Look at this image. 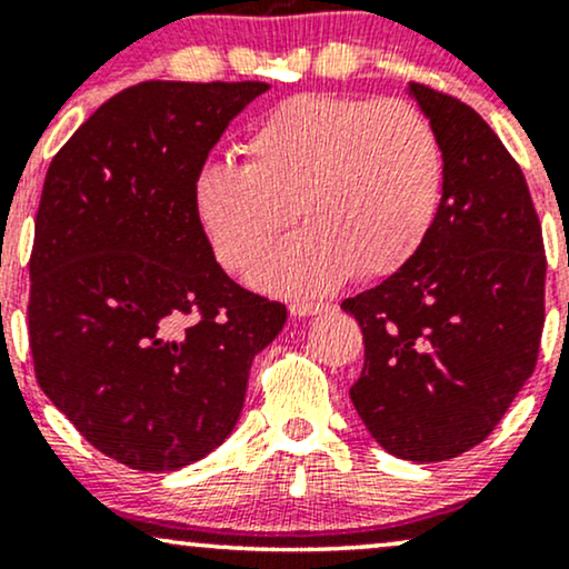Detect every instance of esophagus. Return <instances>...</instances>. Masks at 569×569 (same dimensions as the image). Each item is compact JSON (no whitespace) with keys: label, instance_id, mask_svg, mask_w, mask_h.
Segmentation results:
<instances>
[{"label":"esophagus","instance_id":"1","mask_svg":"<svg viewBox=\"0 0 569 569\" xmlns=\"http://www.w3.org/2000/svg\"><path fill=\"white\" fill-rule=\"evenodd\" d=\"M331 305L329 302H291L289 312L293 318H310V316H323L329 312Z\"/></svg>","mask_w":569,"mask_h":569}]
</instances>
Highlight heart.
Returning a JSON list of instances; mask_svg holds the SVG:
<instances>
[{
    "label": "heart",
    "mask_w": 569,
    "mask_h": 569,
    "mask_svg": "<svg viewBox=\"0 0 569 569\" xmlns=\"http://www.w3.org/2000/svg\"><path fill=\"white\" fill-rule=\"evenodd\" d=\"M243 166L208 162L192 206L227 270L246 272L289 224L305 227L253 272L259 289L321 293L352 270L382 278L420 251L441 202L436 130L403 101L293 96L246 133Z\"/></svg>",
    "instance_id": "b5f03b06"
}]
</instances>
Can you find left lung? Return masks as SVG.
Instances as JSON below:
<instances>
[{
    "label": "left lung",
    "mask_w": 569,
    "mask_h": 569,
    "mask_svg": "<svg viewBox=\"0 0 569 569\" xmlns=\"http://www.w3.org/2000/svg\"><path fill=\"white\" fill-rule=\"evenodd\" d=\"M436 130L441 202L420 251L342 302L367 358L350 401L385 452L439 462L492 433L543 331V232L525 173L468 103L409 82Z\"/></svg>",
    "instance_id": "1"
}]
</instances>
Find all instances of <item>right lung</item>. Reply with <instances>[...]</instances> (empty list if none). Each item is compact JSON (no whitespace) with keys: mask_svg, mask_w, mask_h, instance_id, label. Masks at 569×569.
Returning a JSON list of instances; mask_svg holds the SVG:
<instances>
[{"mask_svg":"<svg viewBox=\"0 0 569 569\" xmlns=\"http://www.w3.org/2000/svg\"><path fill=\"white\" fill-rule=\"evenodd\" d=\"M267 82H141L96 109L44 176L31 248L39 388L136 471H179L232 433L286 307L221 270L194 176Z\"/></svg>","mask_w":569,"mask_h":569,"instance_id":"add662e5","label":"right lung"}]
</instances>
